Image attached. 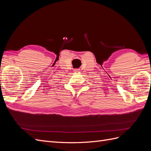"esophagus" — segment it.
I'll use <instances>...</instances> for the list:
<instances>
[{
	"instance_id": "esophagus-1",
	"label": "esophagus",
	"mask_w": 151,
	"mask_h": 151,
	"mask_svg": "<svg viewBox=\"0 0 151 151\" xmlns=\"http://www.w3.org/2000/svg\"><path fill=\"white\" fill-rule=\"evenodd\" d=\"M74 72H79V68H76V69H74Z\"/></svg>"
}]
</instances>
